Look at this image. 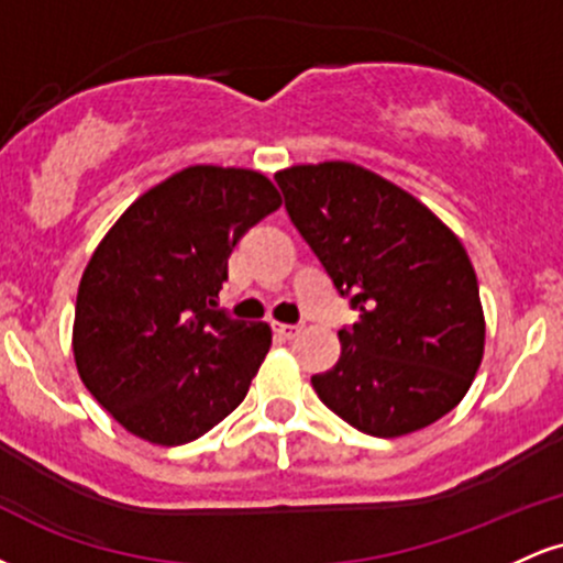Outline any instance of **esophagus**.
I'll return each instance as SVG.
<instances>
[{
    "label": "esophagus",
    "instance_id": "obj_1",
    "mask_svg": "<svg viewBox=\"0 0 563 563\" xmlns=\"http://www.w3.org/2000/svg\"><path fill=\"white\" fill-rule=\"evenodd\" d=\"M303 331V325L299 322V325H288V322H275V333L286 335V339H296Z\"/></svg>",
    "mask_w": 563,
    "mask_h": 563
}]
</instances>
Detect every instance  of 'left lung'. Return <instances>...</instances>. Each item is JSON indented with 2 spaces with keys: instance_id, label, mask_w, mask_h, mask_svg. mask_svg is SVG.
I'll use <instances>...</instances> for the list:
<instances>
[{
  "instance_id": "left-lung-1",
  "label": "left lung",
  "mask_w": 563,
  "mask_h": 563,
  "mask_svg": "<svg viewBox=\"0 0 563 563\" xmlns=\"http://www.w3.org/2000/svg\"><path fill=\"white\" fill-rule=\"evenodd\" d=\"M286 211L357 312L312 386L371 437H402L466 397L484 354L479 283L463 243L389 179L346 164L275 174Z\"/></svg>"
}]
</instances>
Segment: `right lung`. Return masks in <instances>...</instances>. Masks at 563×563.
I'll return each mask as SVG.
<instances>
[{
	"instance_id": "obj_1",
	"label": "right lung",
	"mask_w": 563,
	"mask_h": 563,
	"mask_svg": "<svg viewBox=\"0 0 563 563\" xmlns=\"http://www.w3.org/2000/svg\"><path fill=\"white\" fill-rule=\"evenodd\" d=\"M283 203L260 172L190 166L134 200L76 296L74 357L92 397L153 444L228 418L267 357V322L217 309L235 243Z\"/></svg>"
}]
</instances>
